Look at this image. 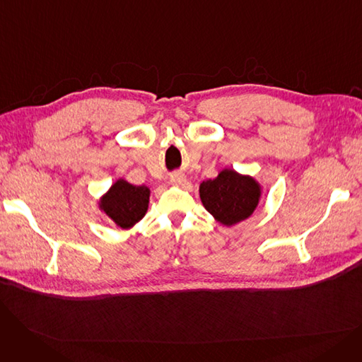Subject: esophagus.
Wrapping results in <instances>:
<instances>
[{
    "mask_svg": "<svg viewBox=\"0 0 362 362\" xmlns=\"http://www.w3.org/2000/svg\"><path fill=\"white\" fill-rule=\"evenodd\" d=\"M170 182L173 183L175 186H185V185H186V176H185V175H180V173L173 175V176H171Z\"/></svg>",
    "mask_w": 362,
    "mask_h": 362,
    "instance_id": "1",
    "label": "esophagus"
}]
</instances>
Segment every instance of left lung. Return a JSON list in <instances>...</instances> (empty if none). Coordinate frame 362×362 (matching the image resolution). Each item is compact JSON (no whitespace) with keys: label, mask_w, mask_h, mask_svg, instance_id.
<instances>
[{"label":"left lung","mask_w":362,"mask_h":362,"mask_svg":"<svg viewBox=\"0 0 362 362\" xmlns=\"http://www.w3.org/2000/svg\"><path fill=\"white\" fill-rule=\"evenodd\" d=\"M205 210L223 226H233L252 216L261 198V186L251 177L224 168L216 179L199 185Z\"/></svg>","instance_id":"left-lung-1"}]
</instances>
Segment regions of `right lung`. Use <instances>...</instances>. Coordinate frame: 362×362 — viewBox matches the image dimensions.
I'll use <instances>...</instances> for the list:
<instances>
[{
	"label": "right lung",
	"mask_w": 362,
	"mask_h": 362,
	"mask_svg": "<svg viewBox=\"0 0 362 362\" xmlns=\"http://www.w3.org/2000/svg\"><path fill=\"white\" fill-rule=\"evenodd\" d=\"M149 204V189L135 186L124 179L112 183L100 199V208L122 229H130L144 218Z\"/></svg>",
	"instance_id": "add662e5"
}]
</instances>
